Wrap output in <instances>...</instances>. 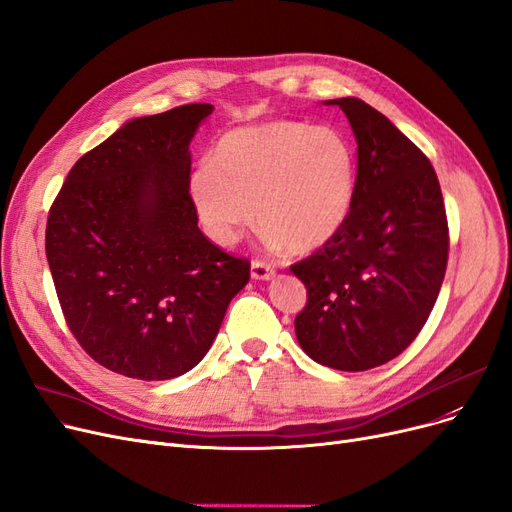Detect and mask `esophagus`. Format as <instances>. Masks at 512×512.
Listing matches in <instances>:
<instances>
[{
    "instance_id": "esophagus-1",
    "label": "esophagus",
    "mask_w": 512,
    "mask_h": 512,
    "mask_svg": "<svg viewBox=\"0 0 512 512\" xmlns=\"http://www.w3.org/2000/svg\"><path fill=\"white\" fill-rule=\"evenodd\" d=\"M274 266H270V263H266V261H259V259H255L253 263H251V276L255 278V280H268V278H272L274 276Z\"/></svg>"
}]
</instances>
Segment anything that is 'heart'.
Returning a JSON list of instances; mask_svg holds the SVG:
<instances>
[{
	"mask_svg": "<svg viewBox=\"0 0 512 512\" xmlns=\"http://www.w3.org/2000/svg\"><path fill=\"white\" fill-rule=\"evenodd\" d=\"M355 176V146L342 131L280 119L227 131L212 166L202 163L191 174L189 197L217 244L238 242L255 206L266 240L304 255L349 219Z\"/></svg>",
	"mask_w": 512,
	"mask_h": 512,
	"instance_id": "obj_1",
	"label": "heart"
}]
</instances>
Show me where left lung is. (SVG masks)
Instances as JSON below:
<instances>
[{"mask_svg": "<svg viewBox=\"0 0 512 512\" xmlns=\"http://www.w3.org/2000/svg\"><path fill=\"white\" fill-rule=\"evenodd\" d=\"M327 104L357 140L355 197L340 232L291 266L308 291L295 336L317 364L361 372L419 336L447 272L449 225L421 148L357 97Z\"/></svg>", "mask_w": 512, "mask_h": 512, "instance_id": "1", "label": "left lung"}]
</instances>
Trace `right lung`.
<instances>
[{"label":"right lung","instance_id":"right-lung-1","mask_svg":"<svg viewBox=\"0 0 512 512\" xmlns=\"http://www.w3.org/2000/svg\"><path fill=\"white\" fill-rule=\"evenodd\" d=\"M210 104L125 123L82 155L46 221L65 323L97 364L168 381L202 361L251 261L212 244L189 197V144Z\"/></svg>","mask_w":512,"mask_h":512}]
</instances>
